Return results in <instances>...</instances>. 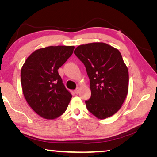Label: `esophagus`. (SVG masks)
<instances>
[{
	"mask_svg": "<svg viewBox=\"0 0 157 157\" xmlns=\"http://www.w3.org/2000/svg\"><path fill=\"white\" fill-rule=\"evenodd\" d=\"M79 91H80V88H79V87H78V88H77L76 89H75V91H75V94H78V93L79 92Z\"/></svg>",
	"mask_w": 157,
	"mask_h": 157,
	"instance_id": "1",
	"label": "esophagus"
}]
</instances>
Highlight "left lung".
Segmentation results:
<instances>
[{"instance_id":"1","label":"left lung","mask_w":157,"mask_h":157,"mask_svg":"<svg viewBox=\"0 0 157 157\" xmlns=\"http://www.w3.org/2000/svg\"><path fill=\"white\" fill-rule=\"evenodd\" d=\"M74 53L84 63L91 96L86 108L98 119L113 116L121 108L129 89L128 69L120 51L102 42L80 45Z\"/></svg>"}]
</instances>
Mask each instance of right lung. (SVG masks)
I'll use <instances>...</instances> for the list:
<instances>
[{
	"mask_svg": "<svg viewBox=\"0 0 157 157\" xmlns=\"http://www.w3.org/2000/svg\"><path fill=\"white\" fill-rule=\"evenodd\" d=\"M75 46L39 48L32 53L21 68L23 94L34 112L52 120L65 112L72 98L57 70L73 54Z\"/></svg>",
	"mask_w": 157,
	"mask_h": 157,
	"instance_id": "add662e5",
	"label": "right lung"
}]
</instances>
